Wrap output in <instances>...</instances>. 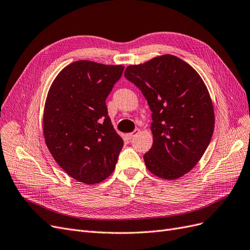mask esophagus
Instances as JSON below:
<instances>
[{"mask_svg":"<svg viewBox=\"0 0 250 250\" xmlns=\"http://www.w3.org/2000/svg\"><path fill=\"white\" fill-rule=\"evenodd\" d=\"M140 133V129H135V130L133 131V132H130V133H127L126 134V137H127V140H132L133 137L135 136V135H137Z\"/></svg>","mask_w":250,"mask_h":250,"instance_id":"esophagus-1","label":"esophagus"}]
</instances>
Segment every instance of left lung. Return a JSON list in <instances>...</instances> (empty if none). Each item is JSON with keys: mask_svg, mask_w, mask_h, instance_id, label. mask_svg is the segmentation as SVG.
Wrapping results in <instances>:
<instances>
[{"mask_svg": "<svg viewBox=\"0 0 250 250\" xmlns=\"http://www.w3.org/2000/svg\"><path fill=\"white\" fill-rule=\"evenodd\" d=\"M124 75L152 111L153 145L144 155L146 167L166 180L184 176L200 161L214 131V108L202 77L173 55L128 66Z\"/></svg>", "mask_w": 250, "mask_h": 250, "instance_id": "8db88e82", "label": "left lung"}]
</instances>
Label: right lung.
Listing matches in <instances>:
<instances>
[{
    "instance_id": "add662e5",
    "label": "right lung",
    "mask_w": 250,
    "mask_h": 250,
    "mask_svg": "<svg viewBox=\"0 0 250 250\" xmlns=\"http://www.w3.org/2000/svg\"><path fill=\"white\" fill-rule=\"evenodd\" d=\"M124 70L81 60L60 71L43 111V135L54 159L79 182L96 184L113 173L123 140L105 100Z\"/></svg>"
}]
</instances>
